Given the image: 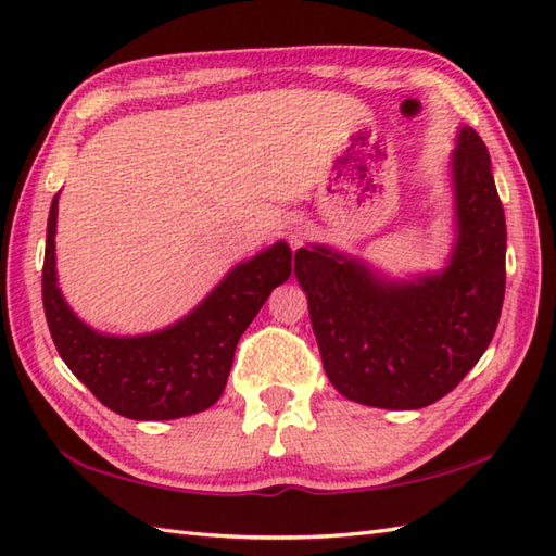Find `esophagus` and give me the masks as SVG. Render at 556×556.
Instances as JSON below:
<instances>
[{"label": "esophagus", "mask_w": 556, "mask_h": 556, "mask_svg": "<svg viewBox=\"0 0 556 556\" xmlns=\"http://www.w3.org/2000/svg\"><path fill=\"white\" fill-rule=\"evenodd\" d=\"M306 236H309V226H306L302 218L290 220V224H288V240H290L292 247H300L306 240Z\"/></svg>", "instance_id": "1"}]
</instances>
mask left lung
<instances>
[{
    "label": "left lung",
    "instance_id": "obj_1",
    "mask_svg": "<svg viewBox=\"0 0 556 556\" xmlns=\"http://www.w3.org/2000/svg\"><path fill=\"white\" fill-rule=\"evenodd\" d=\"M454 247L435 274L390 278L326 244L294 252L326 376L378 409L445 397L485 354L504 302L507 224L480 135L462 126L452 152Z\"/></svg>",
    "mask_w": 556,
    "mask_h": 556
}]
</instances>
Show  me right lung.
<instances>
[{
    "instance_id": "add662e5",
    "label": "right lung",
    "mask_w": 556,
    "mask_h": 556,
    "mask_svg": "<svg viewBox=\"0 0 556 556\" xmlns=\"http://www.w3.org/2000/svg\"><path fill=\"white\" fill-rule=\"evenodd\" d=\"M59 194L47 218L42 304L61 359L111 412L135 421H170L218 402L247 326L292 274V250L278 240L226 278L176 324L144 336H109L73 314L56 282Z\"/></svg>"
}]
</instances>
